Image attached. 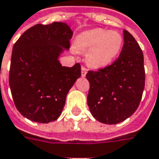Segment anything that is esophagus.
I'll return each mask as SVG.
<instances>
[{"instance_id":"1","label":"esophagus","mask_w":159,"mask_h":159,"mask_svg":"<svg viewBox=\"0 0 159 159\" xmlns=\"http://www.w3.org/2000/svg\"><path fill=\"white\" fill-rule=\"evenodd\" d=\"M81 70H82V76H86V74H87V71H88V69L86 68L85 66L82 65V67H81Z\"/></svg>"}]
</instances>
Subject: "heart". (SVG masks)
<instances>
[{
    "instance_id": "1",
    "label": "heart",
    "mask_w": 159,
    "mask_h": 159,
    "mask_svg": "<svg viewBox=\"0 0 159 159\" xmlns=\"http://www.w3.org/2000/svg\"><path fill=\"white\" fill-rule=\"evenodd\" d=\"M122 36L114 31L95 28L84 32L76 39V48L87 52V62L92 67H103L111 64L120 52Z\"/></svg>"
}]
</instances>
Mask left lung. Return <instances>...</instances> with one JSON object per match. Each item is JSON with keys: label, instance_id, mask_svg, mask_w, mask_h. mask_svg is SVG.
Returning a JSON list of instances; mask_svg holds the SVG:
<instances>
[{"label": "left lung", "instance_id": "obj_1", "mask_svg": "<svg viewBox=\"0 0 159 159\" xmlns=\"http://www.w3.org/2000/svg\"><path fill=\"white\" fill-rule=\"evenodd\" d=\"M124 45L114 63L96 71L89 70L88 105L98 121L114 125L134 114L145 89L144 55L134 36L123 31Z\"/></svg>", "mask_w": 159, "mask_h": 159}]
</instances>
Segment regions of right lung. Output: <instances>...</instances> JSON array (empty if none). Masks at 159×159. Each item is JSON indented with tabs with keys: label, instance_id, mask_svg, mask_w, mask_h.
<instances>
[{
	"label": "right lung",
	"instance_id": "1",
	"mask_svg": "<svg viewBox=\"0 0 159 159\" xmlns=\"http://www.w3.org/2000/svg\"><path fill=\"white\" fill-rule=\"evenodd\" d=\"M72 35L70 26L63 22L37 24L14 45L10 89L18 111L30 120H56L64 109L69 90L81 76L80 64L65 67L58 61L63 47H70Z\"/></svg>",
	"mask_w": 159,
	"mask_h": 159
}]
</instances>
